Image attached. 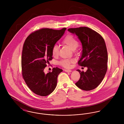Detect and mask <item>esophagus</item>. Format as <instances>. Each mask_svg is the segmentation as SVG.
Instances as JSON below:
<instances>
[{"mask_svg":"<svg viewBox=\"0 0 124 124\" xmlns=\"http://www.w3.org/2000/svg\"><path fill=\"white\" fill-rule=\"evenodd\" d=\"M65 72H71V71L70 70H67V69H65Z\"/></svg>","mask_w":124,"mask_h":124,"instance_id":"34e87169","label":"esophagus"}]
</instances>
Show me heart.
Returning a JSON list of instances; mask_svg holds the SVG:
<instances>
[{
    "label": "heart",
    "instance_id": "b5f03b06",
    "mask_svg": "<svg viewBox=\"0 0 124 124\" xmlns=\"http://www.w3.org/2000/svg\"><path fill=\"white\" fill-rule=\"evenodd\" d=\"M63 43L69 47L71 50H75L78 46V42L77 39L73 36L71 35H68L65 37L63 40ZM59 53V48L57 45L53 46L52 49V54L54 57L58 56ZM74 62L73 59H65L62 60L59 64L65 68H69L71 64Z\"/></svg>",
    "mask_w": 124,
    "mask_h": 124
}]
</instances>
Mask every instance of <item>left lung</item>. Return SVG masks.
Masks as SVG:
<instances>
[{
  "label": "left lung",
  "instance_id": "obj_1",
  "mask_svg": "<svg viewBox=\"0 0 124 124\" xmlns=\"http://www.w3.org/2000/svg\"><path fill=\"white\" fill-rule=\"evenodd\" d=\"M68 31L76 34L82 44V54L78 64L87 68L85 72L77 70L80 77L75 85L85 91L94 89L102 81L107 69L108 54L105 40L100 34L87 27Z\"/></svg>",
  "mask_w": 124,
  "mask_h": 124
}]
</instances>
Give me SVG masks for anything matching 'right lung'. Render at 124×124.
I'll return each instance as SVG.
<instances>
[{"label": "right lung", "instance_id": "add662e5", "mask_svg": "<svg viewBox=\"0 0 124 124\" xmlns=\"http://www.w3.org/2000/svg\"><path fill=\"white\" fill-rule=\"evenodd\" d=\"M66 29L43 28L31 34L24 41L21 59L22 76L28 87L36 94L47 96L57 86L58 76L63 70L53 68L52 72L47 74L44 70L53 59V46Z\"/></svg>", "mask_w": 124, "mask_h": 124}]
</instances>
